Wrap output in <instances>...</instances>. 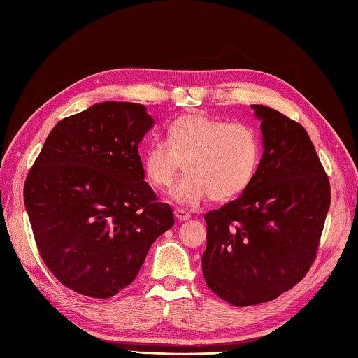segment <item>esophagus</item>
I'll return each mask as SVG.
<instances>
[{"instance_id":"34e87169","label":"esophagus","mask_w":358,"mask_h":358,"mask_svg":"<svg viewBox=\"0 0 358 358\" xmlns=\"http://www.w3.org/2000/svg\"><path fill=\"white\" fill-rule=\"evenodd\" d=\"M173 214H175V218H177L178 222H186V220L191 218V214L186 212L185 209H175Z\"/></svg>"}]
</instances>
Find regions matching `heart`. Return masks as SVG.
Returning <instances> with one entry per match:
<instances>
[{"label": "heart", "instance_id": "1", "mask_svg": "<svg viewBox=\"0 0 358 358\" xmlns=\"http://www.w3.org/2000/svg\"><path fill=\"white\" fill-rule=\"evenodd\" d=\"M262 162V140L248 123L187 113L167 127V144L150 143L141 158L143 173L157 191L171 189L185 164L186 177L173 189V200L196 206L210 196L229 201L252 183Z\"/></svg>", "mask_w": 358, "mask_h": 358}]
</instances>
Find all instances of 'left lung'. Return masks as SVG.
I'll return each mask as SVG.
<instances>
[{
	"instance_id": "8db88e82",
	"label": "left lung",
	"mask_w": 358,
	"mask_h": 358,
	"mask_svg": "<svg viewBox=\"0 0 358 358\" xmlns=\"http://www.w3.org/2000/svg\"><path fill=\"white\" fill-rule=\"evenodd\" d=\"M252 109L264 148L252 183L204 215L203 275L234 306L271 301L303 280L331 204L329 178L305 127L268 106Z\"/></svg>"
}]
</instances>
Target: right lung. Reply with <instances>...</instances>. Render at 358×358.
Segmentation results:
<instances>
[{
	"instance_id": "add662e5",
	"label": "right lung",
	"mask_w": 358,
	"mask_h": 358,
	"mask_svg": "<svg viewBox=\"0 0 358 358\" xmlns=\"http://www.w3.org/2000/svg\"><path fill=\"white\" fill-rule=\"evenodd\" d=\"M154 120L143 104L104 101L52 129L27 173L24 204L43 262L59 283L109 299L138 275L173 226L144 181L138 144Z\"/></svg>"
}]
</instances>
